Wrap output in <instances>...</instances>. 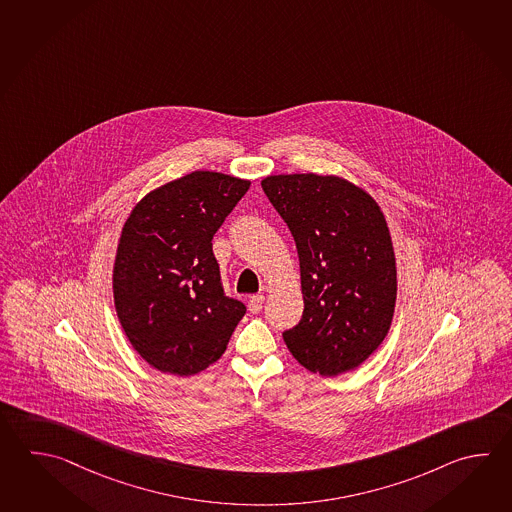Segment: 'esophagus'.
Returning <instances> with one entry per match:
<instances>
[{"mask_svg": "<svg viewBox=\"0 0 512 512\" xmlns=\"http://www.w3.org/2000/svg\"><path fill=\"white\" fill-rule=\"evenodd\" d=\"M262 304H264V295H251L248 310L251 313H259L262 310Z\"/></svg>", "mask_w": 512, "mask_h": 512, "instance_id": "obj_1", "label": "esophagus"}]
</instances>
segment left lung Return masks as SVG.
I'll return each instance as SVG.
<instances>
[{"label":"left lung","mask_w":512,"mask_h":512,"mask_svg":"<svg viewBox=\"0 0 512 512\" xmlns=\"http://www.w3.org/2000/svg\"><path fill=\"white\" fill-rule=\"evenodd\" d=\"M261 186L292 231L301 266L303 319L284 343L313 374L350 372L394 319L396 253L383 209L339 175H270Z\"/></svg>","instance_id":"1"}]
</instances>
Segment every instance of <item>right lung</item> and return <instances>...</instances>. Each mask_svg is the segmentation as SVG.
<instances>
[{
    "label": "right lung",
    "mask_w": 512,
    "mask_h": 512,
    "mask_svg": "<svg viewBox=\"0 0 512 512\" xmlns=\"http://www.w3.org/2000/svg\"><path fill=\"white\" fill-rule=\"evenodd\" d=\"M250 180L193 171L138 200L113 266L118 321L140 357L164 374L195 376L219 361L244 317L220 286L213 235Z\"/></svg>",
    "instance_id": "right-lung-1"
}]
</instances>
